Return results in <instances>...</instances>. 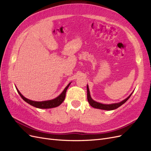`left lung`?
Instances as JSON below:
<instances>
[{
	"label": "left lung",
	"instance_id": "left-lung-1",
	"mask_svg": "<svg viewBox=\"0 0 151 151\" xmlns=\"http://www.w3.org/2000/svg\"><path fill=\"white\" fill-rule=\"evenodd\" d=\"M132 94L129 96V97L123 100L122 101H121L120 103L109 104H102V103H98V102L94 101V100L92 98H91L88 85L87 86V97H88V101L89 104L91 105V106L94 108L101 109H104V110H113V109H115L118 108V107H120V106H122L123 104H124L127 101V100L130 98Z\"/></svg>",
	"mask_w": 151,
	"mask_h": 151
}]
</instances>
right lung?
I'll return each instance as SVG.
<instances>
[{
    "mask_svg": "<svg viewBox=\"0 0 151 151\" xmlns=\"http://www.w3.org/2000/svg\"><path fill=\"white\" fill-rule=\"evenodd\" d=\"M71 83L68 84L66 88L64 89V90L63 91V92L58 96V97L56 98H55L51 100H48V101H32V100L28 99L22 96L21 93L16 88V89L18 93L19 94L20 96L22 98V99L25 101L26 103H28V104H31V106H35L36 108H42V109H48V108H55L58 106L59 105H60L63 101H64L65 98V94H66V91L67 88H68V86H70Z\"/></svg>",
    "mask_w": 151,
    "mask_h": 151,
    "instance_id": "obj_1",
    "label": "right lung"
}]
</instances>
